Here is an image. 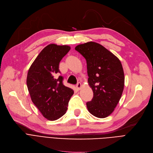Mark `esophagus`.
Listing matches in <instances>:
<instances>
[{"instance_id": "obj_1", "label": "esophagus", "mask_w": 153, "mask_h": 153, "mask_svg": "<svg viewBox=\"0 0 153 153\" xmlns=\"http://www.w3.org/2000/svg\"><path fill=\"white\" fill-rule=\"evenodd\" d=\"M76 88H77V90H80V89H81V88H82V84H81V83L78 82V83H77V84H76Z\"/></svg>"}]
</instances>
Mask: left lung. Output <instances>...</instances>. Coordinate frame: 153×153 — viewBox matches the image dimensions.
Returning a JSON list of instances; mask_svg holds the SVG:
<instances>
[{
  "mask_svg": "<svg viewBox=\"0 0 153 153\" xmlns=\"http://www.w3.org/2000/svg\"><path fill=\"white\" fill-rule=\"evenodd\" d=\"M75 50L85 59L88 82L93 97L86 103L89 112L97 118L111 114L121 97L125 75L120 60L103 46L90 42L78 45Z\"/></svg>",
  "mask_w": 153,
  "mask_h": 153,
  "instance_id": "left-lung-1",
  "label": "left lung"
}]
</instances>
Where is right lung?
<instances>
[{"label":"right lung","instance_id":"right-lung-1","mask_svg":"<svg viewBox=\"0 0 153 153\" xmlns=\"http://www.w3.org/2000/svg\"><path fill=\"white\" fill-rule=\"evenodd\" d=\"M70 50L67 45L50 44L43 48L28 70L27 85L31 100L48 120L61 118L74 91L63 83L59 63Z\"/></svg>","mask_w":153,"mask_h":153}]
</instances>
